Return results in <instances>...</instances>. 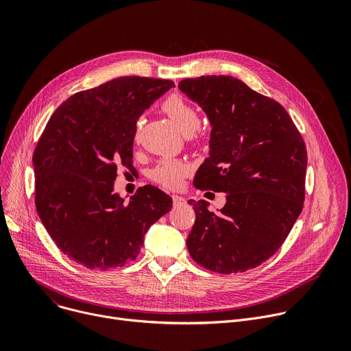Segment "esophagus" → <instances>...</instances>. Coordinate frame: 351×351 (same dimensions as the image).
Returning <instances> with one entry per match:
<instances>
[{
    "instance_id": "esophagus-1",
    "label": "esophagus",
    "mask_w": 351,
    "mask_h": 351,
    "mask_svg": "<svg viewBox=\"0 0 351 351\" xmlns=\"http://www.w3.org/2000/svg\"><path fill=\"white\" fill-rule=\"evenodd\" d=\"M173 204L174 206H180V205H184L185 204V199L182 197H178V195H173Z\"/></svg>"
}]
</instances>
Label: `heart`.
Instances as JSON below:
<instances>
[{"label":"heart","mask_w":351,"mask_h":351,"mask_svg":"<svg viewBox=\"0 0 351 351\" xmlns=\"http://www.w3.org/2000/svg\"><path fill=\"white\" fill-rule=\"evenodd\" d=\"M162 110L185 135H189L199 128L201 115L198 110L180 95H171L165 99L162 103ZM141 127L142 120H138L135 136H138ZM186 173L188 166L184 162L165 159L154 166V169L152 170V178L165 188L178 189L181 188Z\"/></svg>","instance_id":"obj_1"}]
</instances>
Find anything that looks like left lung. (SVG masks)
I'll return each mask as SVG.
<instances>
[{
  "instance_id": "8db88e82",
  "label": "left lung",
  "mask_w": 351,
  "mask_h": 351,
  "mask_svg": "<svg viewBox=\"0 0 351 351\" xmlns=\"http://www.w3.org/2000/svg\"><path fill=\"white\" fill-rule=\"evenodd\" d=\"M178 88L212 125L209 158L193 185L227 193L217 215L205 201H188L195 210L189 255L219 274L247 271L282 247L302 210L305 143L282 104L237 77H188Z\"/></svg>"
}]
</instances>
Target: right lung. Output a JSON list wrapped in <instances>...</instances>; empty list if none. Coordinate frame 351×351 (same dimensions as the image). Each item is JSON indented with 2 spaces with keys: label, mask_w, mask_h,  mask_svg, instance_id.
Masks as SVG:
<instances>
[{
  "label": "right lung",
  "mask_w": 351,
  "mask_h": 351,
  "mask_svg": "<svg viewBox=\"0 0 351 351\" xmlns=\"http://www.w3.org/2000/svg\"><path fill=\"white\" fill-rule=\"evenodd\" d=\"M174 82L115 77L68 97L51 115L34 153V205L57 247L88 269L134 261L149 227L171 210V198L145 185L124 204L112 192L117 167L132 169L141 114Z\"/></svg>",
  "instance_id": "1"
}]
</instances>
